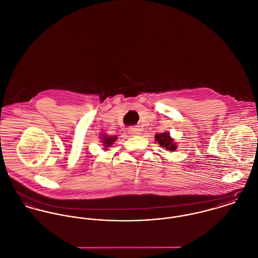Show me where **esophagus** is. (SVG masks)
I'll list each match as a JSON object with an SVG mask.
<instances>
[{
	"mask_svg": "<svg viewBox=\"0 0 258 258\" xmlns=\"http://www.w3.org/2000/svg\"><path fill=\"white\" fill-rule=\"evenodd\" d=\"M141 133H142V130L138 126H134V127L128 128V134L131 136H139V135H141Z\"/></svg>",
	"mask_w": 258,
	"mask_h": 258,
	"instance_id": "1",
	"label": "esophagus"
}]
</instances>
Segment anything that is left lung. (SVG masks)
<instances>
[{"label":"left lung","mask_w":258,"mask_h":258,"mask_svg":"<svg viewBox=\"0 0 258 258\" xmlns=\"http://www.w3.org/2000/svg\"><path fill=\"white\" fill-rule=\"evenodd\" d=\"M155 141L159 143L161 147H164V149L169 150V151H174L177 149L178 145L176 142L173 140L169 133H162V134H156L155 135Z\"/></svg>","instance_id":"1"}]
</instances>
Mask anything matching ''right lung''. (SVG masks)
<instances>
[{
    "mask_svg": "<svg viewBox=\"0 0 258 258\" xmlns=\"http://www.w3.org/2000/svg\"><path fill=\"white\" fill-rule=\"evenodd\" d=\"M100 140L103 146V150H107L109 147H111L115 141L117 140L116 136H108L106 134L100 135Z\"/></svg>",
    "mask_w": 258,
    "mask_h": 258,
    "instance_id": "obj_1",
    "label": "right lung"
}]
</instances>
